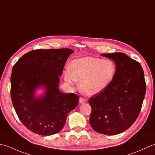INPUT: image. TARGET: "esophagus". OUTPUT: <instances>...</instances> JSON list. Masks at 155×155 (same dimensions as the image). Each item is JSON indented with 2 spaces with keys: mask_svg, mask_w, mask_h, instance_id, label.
I'll return each instance as SVG.
<instances>
[{
  "mask_svg": "<svg viewBox=\"0 0 155 155\" xmlns=\"http://www.w3.org/2000/svg\"><path fill=\"white\" fill-rule=\"evenodd\" d=\"M87 102V100L84 98V97H80V103H84V102Z\"/></svg>",
  "mask_w": 155,
  "mask_h": 155,
  "instance_id": "esophagus-1",
  "label": "esophagus"
}]
</instances>
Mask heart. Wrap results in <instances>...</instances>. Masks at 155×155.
<instances>
[{"instance_id": "heart-1", "label": "heart", "mask_w": 155, "mask_h": 155, "mask_svg": "<svg viewBox=\"0 0 155 155\" xmlns=\"http://www.w3.org/2000/svg\"><path fill=\"white\" fill-rule=\"evenodd\" d=\"M115 74L116 66L111 60L85 57L74 59L71 63L70 70L65 71L64 78L71 85L80 81L82 92L92 96L105 90L113 80Z\"/></svg>"}]
</instances>
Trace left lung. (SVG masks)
Here are the masks:
<instances>
[{"label":"left lung","mask_w":155,"mask_h":155,"mask_svg":"<svg viewBox=\"0 0 155 155\" xmlns=\"http://www.w3.org/2000/svg\"><path fill=\"white\" fill-rule=\"evenodd\" d=\"M101 55L114 61L116 74L105 90L90 98V124L97 132L115 135L127 130L138 118L146 93V83L140 64L125 53Z\"/></svg>","instance_id":"1"}]
</instances>
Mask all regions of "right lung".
Masks as SVG:
<instances>
[{
    "instance_id": "obj_1",
    "label": "right lung",
    "mask_w": 155,
    "mask_h": 155,
    "mask_svg": "<svg viewBox=\"0 0 155 155\" xmlns=\"http://www.w3.org/2000/svg\"><path fill=\"white\" fill-rule=\"evenodd\" d=\"M70 49H36L27 53L12 69L11 96L16 113L29 130L49 136L64 128L68 114L78 106L79 97L59 90V76ZM45 90L37 98L35 91Z\"/></svg>"
}]
</instances>
